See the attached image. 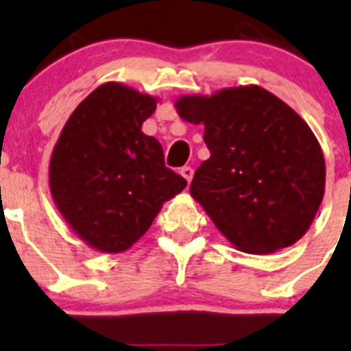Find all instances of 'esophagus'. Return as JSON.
Listing matches in <instances>:
<instances>
[{
	"instance_id": "esophagus-1",
	"label": "esophagus",
	"mask_w": 351,
	"mask_h": 351,
	"mask_svg": "<svg viewBox=\"0 0 351 351\" xmlns=\"http://www.w3.org/2000/svg\"><path fill=\"white\" fill-rule=\"evenodd\" d=\"M180 173H182V176L186 180V182H189V183L192 182V178H193V169L190 168V166H183L182 171H180Z\"/></svg>"
}]
</instances>
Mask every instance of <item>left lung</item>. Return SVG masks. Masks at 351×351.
<instances>
[{"label": "left lung", "mask_w": 351, "mask_h": 351, "mask_svg": "<svg viewBox=\"0 0 351 351\" xmlns=\"http://www.w3.org/2000/svg\"><path fill=\"white\" fill-rule=\"evenodd\" d=\"M183 120L204 125L210 151L190 185L236 250L268 254L292 246L324 197L326 165L302 117L256 84L175 101Z\"/></svg>", "instance_id": "left-lung-1"}]
</instances>
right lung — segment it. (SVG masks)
Here are the masks:
<instances>
[{
  "instance_id": "1",
  "label": "right lung",
  "mask_w": 351,
  "mask_h": 351,
  "mask_svg": "<svg viewBox=\"0 0 351 351\" xmlns=\"http://www.w3.org/2000/svg\"><path fill=\"white\" fill-rule=\"evenodd\" d=\"M158 98L101 84L71 113L49 162V186L69 228L93 250L122 253L146 234L186 180L143 132Z\"/></svg>"
}]
</instances>
